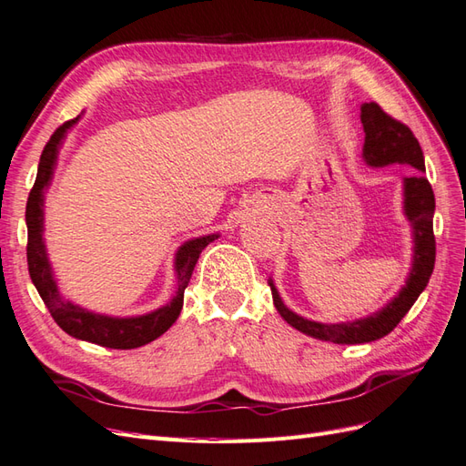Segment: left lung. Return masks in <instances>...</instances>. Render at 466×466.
<instances>
[{
	"label": "left lung",
	"mask_w": 466,
	"mask_h": 466,
	"mask_svg": "<svg viewBox=\"0 0 466 466\" xmlns=\"http://www.w3.org/2000/svg\"><path fill=\"white\" fill-rule=\"evenodd\" d=\"M360 119L366 134L362 147L366 165L386 167L401 163L417 169L415 175L403 178V212L413 228V261L405 285L380 311L364 319L349 320V323L327 325L293 313L288 305H283L276 285L269 279L273 305H276L283 320H288L293 329L301 330L303 335L335 344H364L390 335L417 301V297L427 288L435 268V195L431 185L423 177L425 163L420 141L415 139L413 131L408 126L388 116L376 102L362 104Z\"/></svg>",
	"instance_id": "1"
}]
</instances>
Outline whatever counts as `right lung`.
I'll list each match as a JSON object with an SVG mask.
<instances>
[{
  "instance_id": "obj_1",
  "label": "right lung",
  "mask_w": 466,
  "mask_h": 466,
  "mask_svg": "<svg viewBox=\"0 0 466 466\" xmlns=\"http://www.w3.org/2000/svg\"><path fill=\"white\" fill-rule=\"evenodd\" d=\"M80 119L76 116L70 122H65L61 127H56L51 139L46 141V146L41 153L37 178L27 198V266L29 276L35 288H37L43 303L49 309L55 323L61 327L66 335L88 340L94 344H100L106 349H117V350H129L139 349L143 344H149L151 340L159 339L163 332H167L175 320L181 315L183 309V297L185 289L193 276V269L198 261V256L210 242L218 238V234H208L193 238V240L185 242L177 249L175 256V273H177V293L173 299L155 309V311L139 317H108L88 311V309L75 305L73 301L65 299L58 291L56 279L53 276L51 261L46 258V246L43 240V220H45V188L49 187L58 147L66 136V131L73 127Z\"/></svg>"
}]
</instances>
